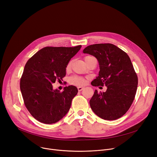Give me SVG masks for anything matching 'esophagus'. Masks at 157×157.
I'll use <instances>...</instances> for the list:
<instances>
[{
	"label": "esophagus",
	"mask_w": 157,
	"mask_h": 157,
	"mask_svg": "<svg viewBox=\"0 0 157 157\" xmlns=\"http://www.w3.org/2000/svg\"><path fill=\"white\" fill-rule=\"evenodd\" d=\"M83 87H81V86H78V91H79V92H81V90H82L83 89Z\"/></svg>",
	"instance_id": "esophagus-1"
}]
</instances>
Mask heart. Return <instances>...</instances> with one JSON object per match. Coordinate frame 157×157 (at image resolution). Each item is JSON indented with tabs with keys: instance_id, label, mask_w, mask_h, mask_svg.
<instances>
[{
	"instance_id": "obj_1",
	"label": "heart",
	"mask_w": 157,
	"mask_h": 157,
	"mask_svg": "<svg viewBox=\"0 0 157 157\" xmlns=\"http://www.w3.org/2000/svg\"><path fill=\"white\" fill-rule=\"evenodd\" d=\"M86 57H88V56H86ZM71 62H69L67 66V69H69L71 68ZM69 81L71 83H72L73 85H82L85 83V81L83 78H81L79 76H76L71 77L69 79Z\"/></svg>"
}]
</instances>
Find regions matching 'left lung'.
<instances>
[{
    "instance_id": "obj_1",
    "label": "left lung",
    "mask_w": 157,
    "mask_h": 157,
    "mask_svg": "<svg viewBox=\"0 0 157 157\" xmlns=\"http://www.w3.org/2000/svg\"><path fill=\"white\" fill-rule=\"evenodd\" d=\"M83 53L97 58L100 71L92 85L107 86L105 92L95 90L90 100L93 112L101 119L113 121L124 115L134 100L138 78L128 54L112 44L87 46Z\"/></svg>"
}]
</instances>
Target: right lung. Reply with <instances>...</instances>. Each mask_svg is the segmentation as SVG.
Returning <instances> with one entry per match:
<instances>
[{
    "label": "right lung",
    "mask_w": 157,
    "mask_h": 157,
    "mask_svg": "<svg viewBox=\"0 0 157 157\" xmlns=\"http://www.w3.org/2000/svg\"><path fill=\"white\" fill-rule=\"evenodd\" d=\"M81 47H45L27 62L20 90L25 107L39 122L55 123L69 112L78 88L71 85L60 92L54 90L52 84L65 76L67 65Z\"/></svg>",
    "instance_id": "1"
}]
</instances>
